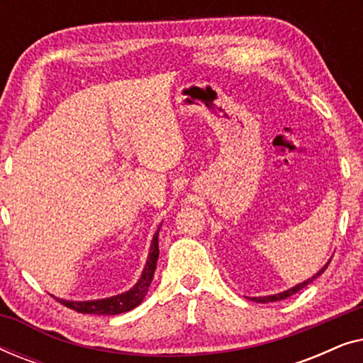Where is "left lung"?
Wrapping results in <instances>:
<instances>
[{"mask_svg":"<svg viewBox=\"0 0 363 363\" xmlns=\"http://www.w3.org/2000/svg\"><path fill=\"white\" fill-rule=\"evenodd\" d=\"M329 262H330V259L327 261L325 264H324V267H322V269L317 271L314 276L309 277V279H306L304 282H299V284L294 286V287H291V289L282 291V292H279V294H271V296H262V297H252L251 301H255V302H261V304H266V302H276V301L286 299V297H289V296H292V294H296V292H299L301 289H304V287H306L307 284H311V282L314 281L315 277H319V276L322 274V272H324V271L327 269V266H329Z\"/></svg>","mask_w":363,"mask_h":363,"instance_id":"left-lung-1","label":"left lung"}]
</instances>
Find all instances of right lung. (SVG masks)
Segmentation results:
<instances>
[{
    "label": "right lung",
    "mask_w": 363,
    "mask_h": 363,
    "mask_svg": "<svg viewBox=\"0 0 363 363\" xmlns=\"http://www.w3.org/2000/svg\"><path fill=\"white\" fill-rule=\"evenodd\" d=\"M162 226V225H160ZM160 226L153 235L150 251H148V257L145 262V267H143L140 277L135 282V286L130 287V289L122 292V294L106 297V299H96V301H66L59 299L56 301L61 302L62 306L69 307V309L81 312V314H97V315H117L123 314V312H128L140 304V302L145 299L148 287L152 284L153 274H155L157 269V259H158V233H160ZM54 297V296H52Z\"/></svg>",
    "instance_id": "obj_1"
}]
</instances>
